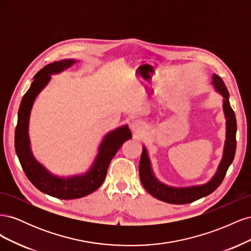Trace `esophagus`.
Returning <instances> with one entry per match:
<instances>
[{"label":"esophagus","instance_id":"1","mask_svg":"<svg viewBox=\"0 0 251 251\" xmlns=\"http://www.w3.org/2000/svg\"><path fill=\"white\" fill-rule=\"evenodd\" d=\"M131 127H132V131L135 134L141 135L143 133V130H144V125H143L142 121H140V120H135L132 123Z\"/></svg>","mask_w":251,"mask_h":251}]
</instances>
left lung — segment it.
<instances>
[{
	"label": "left lung",
	"instance_id": "left-lung-1",
	"mask_svg": "<svg viewBox=\"0 0 251 251\" xmlns=\"http://www.w3.org/2000/svg\"><path fill=\"white\" fill-rule=\"evenodd\" d=\"M212 85L215 86L218 92L223 96V110L226 117V140L223 151V158L220 163L218 171L212 179L207 183L202 185L189 186V187H173L168 186L160 181H158L154 176L150 159L148 156L147 149L143 147L142 154L139 162V176L143 187L155 197L156 199L161 200L171 204H186L192 203L196 200L201 199L203 197L210 195L215 192L222 183L225 177L226 172L229 165L232 163L235 148H237V140H235V134H237V120H235L234 112L229 104V93L227 91L224 81L218 75H212Z\"/></svg>",
	"mask_w": 251,
	"mask_h": 251
}]
</instances>
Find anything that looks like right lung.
I'll list each match as a JSON object with an SVG mask.
<instances>
[{
    "label": "right lung",
    "instance_id": "right-lung-1",
    "mask_svg": "<svg viewBox=\"0 0 251 251\" xmlns=\"http://www.w3.org/2000/svg\"><path fill=\"white\" fill-rule=\"evenodd\" d=\"M76 63L74 59H63L45 66L37 72L29 90L23 96L18 113V125L14 134V147L22 169L29 181L41 192L58 199H77L92 194L100 187L107 176L110 162L121 146L132 137L127 126H120L104 136L94 163L83 175L69 178H60L50 174L35 160L30 149L28 126L30 112L36 96L47 86L52 74L64 71Z\"/></svg>",
    "mask_w": 251,
    "mask_h": 251
}]
</instances>
